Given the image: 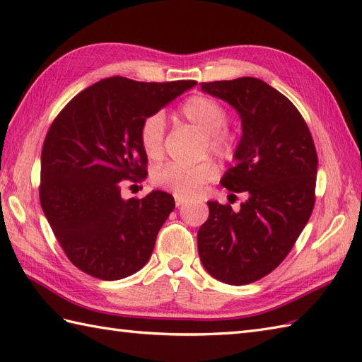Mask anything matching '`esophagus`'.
<instances>
[{
	"label": "esophagus",
	"instance_id": "obj_1",
	"mask_svg": "<svg viewBox=\"0 0 362 362\" xmlns=\"http://www.w3.org/2000/svg\"><path fill=\"white\" fill-rule=\"evenodd\" d=\"M185 202H187L185 199H182V197H175V205H177V206H180V205H183Z\"/></svg>",
	"mask_w": 362,
	"mask_h": 362
}]
</instances>
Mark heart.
Segmentation results:
<instances>
[{"instance_id": "heart-1", "label": "heart", "mask_w": 362, "mask_h": 362, "mask_svg": "<svg viewBox=\"0 0 362 362\" xmlns=\"http://www.w3.org/2000/svg\"><path fill=\"white\" fill-rule=\"evenodd\" d=\"M182 118L201 130L205 138L204 151L219 158H232L236 152V135L227 122V110L216 99L205 95L188 98L180 107ZM166 121L161 113L146 117L138 130L141 149L151 160H160L165 152ZM218 168L210 160L197 165L168 163L152 173V183L177 197H189L199 193L206 182L213 180Z\"/></svg>"}]
</instances>
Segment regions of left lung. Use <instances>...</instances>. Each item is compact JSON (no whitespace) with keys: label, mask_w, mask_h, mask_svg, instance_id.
<instances>
[{"label":"left lung","mask_w":362,"mask_h":362,"mask_svg":"<svg viewBox=\"0 0 362 362\" xmlns=\"http://www.w3.org/2000/svg\"><path fill=\"white\" fill-rule=\"evenodd\" d=\"M201 87L240 113L236 163L221 185L249 199L238 211L209 202L197 250L211 276L243 286L271 274L294 247L316 202L317 152L296 105L264 81L240 78Z\"/></svg>","instance_id":"obj_1"}]
</instances>
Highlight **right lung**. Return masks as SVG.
<instances>
[{
  "label": "right lung",
  "instance_id": "obj_1",
  "mask_svg": "<svg viewBox=\"0 0 362 362\" xmlns=\"http://www.w3.org/2000/svg\"><path fill=\"white\" fill-rule=\"evenodd\" d=\"M194 83L115 76L82 90L52 121L42 149L40 204L60 247L81 271L112 281L148 263L174 197L152 191L124 201L121 182L148 175L141 121Z\"/></svg>",
  "mask_w": 362,
  "mask_h": 362
}]
</instances>
